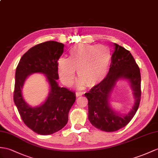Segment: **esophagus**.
Returning a JSON list of instances; mask_svg holds the SVG:
<instances>
[{
  "mask_svg": "<svg viewBox=\"0 0 158 158\" xmlns=\"http://www.w3.org/2000/svg\"><path fill=\"white\" fill-rule=\"evenodd\" d=\"M83 94L82 93V92H76V97H80V96H82Z\"/></svg>",
  "mask_w": 158,
  "mask_h": 158,
  "instance_id": "obj_1",
  "label": "esophagus"
}]
</instances>
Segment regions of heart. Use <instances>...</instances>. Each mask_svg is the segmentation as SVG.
Segmentation results:
<instances>
[{
    "label": "heart",
    "instance_id": "heart-1",
    "mask_svg": "<svg viewBox=\"0 0 158 158\" xmlns=\"http://www.w3.org/2000/svg\"><path fill=\"white\" fill-rule=\"evenodd\" d=\"M110 61V52L104 46L78 45L70 50L68 59L62 57L57 61V72L66 86L72 85L77 70L80 77L77 87L82 88L86 84L94 87L105 78Z\"/></svg>",
    "mask_w": 158,
    "mask_h": 158
}]
</instances>
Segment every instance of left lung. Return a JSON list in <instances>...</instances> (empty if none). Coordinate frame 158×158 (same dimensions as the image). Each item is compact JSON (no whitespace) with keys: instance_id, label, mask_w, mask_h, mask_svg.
Listing matches in <instances>:
<instances>
[{"instance_id":"1","label":"left lung","mask_w":158,"mask_h":158,"mask_svg":"<svg viewBox=\"0 0 158 158\" xmlns=\"http://www.w3.org/2000/svg\"><path fill=\"white\" fill-rule=\"evenodd\" d=\"M109 71L101 82L84 94L88 99V120L100 130L113 132L124 127L135 114L141 99V75L139 66L129 51L114 43ZM126 80L133 91L134 103L129 113L121 115L112 109L111 94L116 83Z\"/></svg>"}]
</instances>
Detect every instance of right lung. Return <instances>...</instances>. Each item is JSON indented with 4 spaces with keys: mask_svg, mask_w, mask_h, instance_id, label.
Segmentation results:
<instances>
[{
    "mask_svg": "<svg viewBox=\"0 0 158 158\" xmlns=\"http://www.w3.org/2000/svg\"><path fill=\"white\" fill-rule=\"evenodd\" d=\"M64 45L49 41L36 45L21 57L15 72L14 102L24 123L35 133L51 135L64 128L68 113L76 101L75 92L60 87L57 64L64 53ZM46 76L50 87L48 97L40 106L31 107L22 93L24 84L31 74Z\"/></svg>",
    "mask_w": 158,
    "mask_h": 158,
    "instance_id": "obj_1",
    "label": "right lung"
}]
</instances>
